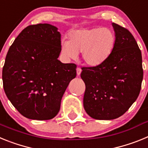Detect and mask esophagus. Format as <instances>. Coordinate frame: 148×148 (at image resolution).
Instances as JSON below:
<instances>
[{
    "label": "esophagus",
    "instance_id": "esophagus-1",
    "mask_svg": "<svg viewBox=\"0 0 148 148\" xmlns=\"http://www.w3.org/2000/svg\"><path fill=\"white\" fill-rule=\"evenodd\" d=\"M76 73H77V75H80L81 73H82V69H81L80 67H77Z\"/></svg>",
    "mask_w": 148,
    "mask_h": 148
}]
</instances>
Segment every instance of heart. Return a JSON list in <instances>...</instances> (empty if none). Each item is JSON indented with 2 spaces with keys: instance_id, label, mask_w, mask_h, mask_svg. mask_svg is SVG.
<instances>
[{
  "instance_id": "heart-1",
  "label": "heart",
  "mask_w": 148,
  "mask_h": 148,
  "mask_svg": "<svg viewBox=\"0 0 148 148\" xmlns=\"http://www.w3.org/2000/svg\"><path fill=\"white\" fill-rule=\"evenodd\" d=\"M116 41V34L108 27L75 29L68 34V41H61V53L66 58L75 59L81 52L86 64L96 66L109 58Z\"/></svg>"
}]
</instances>
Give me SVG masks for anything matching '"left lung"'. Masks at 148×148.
Masks as SVG:
<instances>
[{
	"instance_id": "left-lung-1",
	"label": "left lung",
	"mask_w": 148,
	"mask_h": 148,
	"mask_svg": "<svg viewBox=\"0 0 148 148\" xmlns=\"http://www.w3.org/2000/svg\"><path fill=\"white\" fill-rule=\"evenodd\" d=\"M116 41L109 58L96 66L82 67L84 108L99 120L119 118L138 98L143 79L142 53L125 27L113 23Z\"/></svg>"
}]
</instances>
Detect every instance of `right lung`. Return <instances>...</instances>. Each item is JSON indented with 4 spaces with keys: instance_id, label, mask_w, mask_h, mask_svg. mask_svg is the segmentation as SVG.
<instances>
[{
    "instance_id": "add662e5",
    "label": "right lung",
    "mask_w": 148,
    "mask_h": 148,
    "mask_svg": "<svg viewBox=\"0 0 148 148\" xmlns=\"http://www.w3.org/2000/svg\"><path fill=\"white\" fill-rule=\"evenodd\" d=\"M61 34L49 23L23 29L9 49L3 67L5 93L26 118L49 120L60 110L70 81L76 76L75 64L58 59Z\"/></svg>"
}]
</instances>
